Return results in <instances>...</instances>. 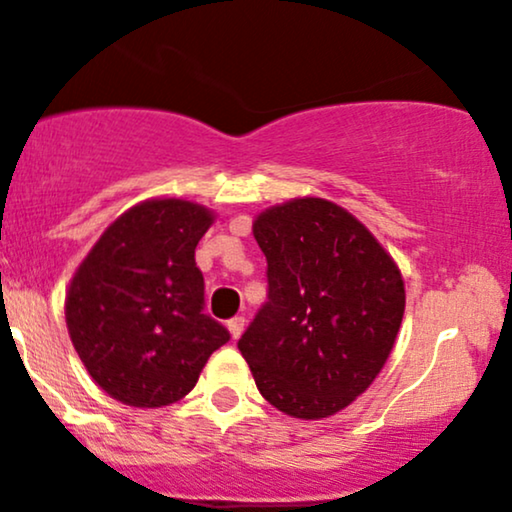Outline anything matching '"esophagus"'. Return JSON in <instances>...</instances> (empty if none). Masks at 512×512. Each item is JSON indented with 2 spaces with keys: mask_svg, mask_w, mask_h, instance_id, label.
Instances as JSON below:
<instances>
[{
  "mask_svg": "<svg viewBox=\"0 0 512 512\" xmlns=\"http://www.w3.org/2000/svg\"><path fill=\"white\" fill-rule=\"evenodd\" d=\"M229 331H231V338H240V334H243V329H245V317H233V319H229Z\"/></svg>",
  "mask_w": 512,
  "mask_h": 512,
  "instance_id": "34e87169",
  "label": "esophagus"
}]
</instances>
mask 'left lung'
Here are the masks:
<instances>
[{
	"label": "left lung",
	"instance_id": "obj_1",
	"mask_svg": "<svg viewBox=\"0 0 512 512\" xmlns=\"http://www.w3.org/2000/svg\"><path fill=\"white\" fill-rule=\"evenodd\" d=\"M267 257V303L238 350L274 408L319 420L367 391L405 312L396 262L346 209L300 197L252 224Z\"/></svg>",
	"mask_w": 512,
	"mask_h": 512
}]
</instances>
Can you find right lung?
<instances>
[{
    "label": "right lung",
    "mask_w": 512,
    "mask_h": 512,
    "mask_svg": "<svg viewBox=\"0 0 512 512\" xmlns=\"http://www.w3.org/2000/svg\"><path fill=\"white\" fill-rule=\"evenodd\" d=\"M212 212L188 200H147L102 233L73 276L66 324L90 377L133 408H162L193 391L229 329L205 315L195 248Z\"/></svg>",
    "instance_id": "right-lung-1"
}]
</instances>
